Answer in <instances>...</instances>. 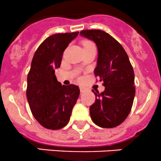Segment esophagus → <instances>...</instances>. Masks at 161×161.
Returning a JSON list of instances; mask_svg holds the SVG:
<instances>
[{
  "mask_svg": "<svg viewBox=\"0 0 161 161\" xmlns=\"http://www.w3.org/2000/svg\"><path fill=\"white\" fill-rule=\"evenodd\" d=\"M80 92L81 93H83V92H84L86 91V89L84 88V87H80Z\"/></svg>",
  "mask_w": 161,
  "mask_h": 161,
  "instance_id": "esophagus-1",
  "label": "esophagus"
}]
</instances>
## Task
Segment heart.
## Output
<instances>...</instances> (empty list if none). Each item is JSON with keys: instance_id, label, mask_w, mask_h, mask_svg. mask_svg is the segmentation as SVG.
Here are the masks:
<instances>
[{"instance_id": "obj_1", "label": "heart", "mask_w": 161, "mask_h": 161, "mask_svg": "<svg viewBox=\"0 0 161 161\" xmlns=\"http://www.w3.org/2000/svg\"><path fill=\"white\" fill-rule=\"evenodd\" d=\"M89 45H93V44H92V42H90V41H84V42H83V46H84V47Z\"/></svg>"}]
</instances>
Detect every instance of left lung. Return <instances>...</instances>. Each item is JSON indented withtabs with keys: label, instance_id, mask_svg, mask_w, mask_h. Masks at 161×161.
<instances>
[{
	"label": "left lung",
	"instance_id": "obj_1",
	"mask_svg": "<svg viewBox=\"0 0 161 161\" xmlns=\"http://www.w3.org/2000/svg\"><path fill=\"white\" fill-rule=\"evenodd\" d=\"M81 36L95 43L98 48L95 77L103 81L105 91L92 92L95 102L90 106L92 121L98 126L112 128L125 121L132 107L135 95V74L121 44L103 30H82Z\"/></svg>",
	"mask_w": 161,
	"mask_h": 161
}]
</instances>
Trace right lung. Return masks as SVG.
<instances>
[{"mask_svg":"<svg viewBox=\"0 0 161 161\" xmlns=\"http://www.w3.org/2000/svg\"><path fill=\"white\" fill-rule=\"evenodd\" d=\"M78 33L48 36L38 47L32 60L27 77V100L33 117L47 129H61L69 123L80 95L78 86L62 85L55 75V70L61 65L63 52Z\"/></svg>","mask_w":161,"mask_h":161,"instance_id":"obj_1","label":"right lung"}]
</instances>
